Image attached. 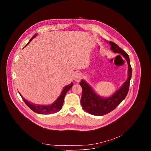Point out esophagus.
Here are the masks:
<instances>
[{"instance_id": "34e87169", "label": "esophagus", "mask_w": 151, "mask_h": 151, "mask_svg": "<svg viewBox=\"0 0 151 151\" xmlns=\"http://www.w3.org/2000/svg\"><path fill=\"white\" fill-rule=\"evenodd\" d=\"M81 79V75L80 73H76L73 76V80L75 82H79Z\"/></svg>"}]
</instances>
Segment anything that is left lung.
<instances>
[{
    "label": "left lung",
    "mask_w": 151,
    "mask_h": 151,
    "mask_svg": "<svg viewBox=\"0 0 151 151\" xmlns=\"http://www.w3.org/2000/svg\"><path fill=\"white\" fill-rule=\"evenodd\" d=\"M106 42L110 44L111 51L115 53L120 54L126 60L128 64V78L121 87L108 97L100 96L87 82L83 79L81 81L79 84L82 88L81 99L82 107L85 111L96 116H102L109 113L114 110L124 100L128 92L132 78V69L130 65V58L127 53L120 48L114 42L111 41Z\"/></svg>",
    "instance_id": "1"
}]
</instances>
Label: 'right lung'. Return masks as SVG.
<instances>
[{
    "instance_id": "add662e5",
    "label": "right lung",
    "mask_w": 151,
    "mask_h": 151,
    "mask_svg": "<svg viewBox=\"0 0 151 151\" xmlns=\"http://www.w3.org/2000/svg\"><path fill=\"white\" fill-rule=\"evenodd\" d=\"M37 36V34H35L29 40V42L27 43V45H29V43L32 41V40L35 38ZM73 86V83L71 82L70 84L68 85L65 86L63 89V91H61V94L58 96V97L56 99V100L52 104H49V105H42V104H37L33 103H32L30 101H27L21 95V94L19 93L20 94L21 98L23 99V101L24 103L26 104V105L30 107V108L35 112L39 114H43V115H48V114H54L58 112L61 108L63 106V104L64 102V97L66 96V94L67 92L72 88Z\"/></svg>"
}]
</instances>
